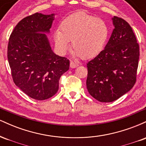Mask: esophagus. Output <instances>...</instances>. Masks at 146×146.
I'll return each instance as SVG.
<instances>
[{
    "label": "esophagus",
    "mask_w": 146,
    "mask_h": 146,
    "mask_svg": "<svg viewBox=\"0 0 146 146\" xmlns=\"http://www.w3.org/2000/svg\"><path fill=\"white\" fill-rule=\"evenodd\" d=\"M78 66H79L78 64L73 62H72V61L71 62H70V67L72 68H75L78 67Z\"/></svg>",
    "instance_id": "obj_1"
}]
</instances>
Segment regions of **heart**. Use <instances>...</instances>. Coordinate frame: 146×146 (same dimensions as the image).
Listing matches in <instances>:
<instances>
[{"label": "heart", "instance_id": "obj_1", "mask_svg": "<svg viewBox=\"0 0 146 146\" xmlns=\"http://www.w3.org/2000/svg\"><path fill=\"white\" fill-rule=\"evenodd\" d=\"M60 30L54 32V41L60 52L65 53L70 47L78 58L90 59L98 56L104 48L110 35L107 23L84 11L70 15L60 24Z\"/></svg>", "mask_w": 146, "mask_h": 146}]
</instances>
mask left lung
<instances>
[{"label":"left lung","mask_w":146,"mask_h":146,"mask_svg":"<svg viewBox=\"0 0 146 146\" xmlns=\"http://www.w3.org/2000/svg\"><path fill=\"white\" fill-rule=\"evenodd\" d=\"M112 21L114 29L104 49L87 64V89L101 102L115 101L131 89L139 59V46L130 25L116 16Z\"/></svg>","instance_id":"left-lung-1"}]
</instances>
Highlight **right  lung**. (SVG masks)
<instances>
[{"label": "right lung", "mask_w": 146, "mask_h": 146, "mask_svg": "<svg viewBox=\"0 0 146 146\" xmlns=\"http://www.w3.org/2000/svg\"><path fill=\"white\" fill-rule=\"evenodd\" d=\"M55 14L36 13L21 20L10 36L7 58L15 84L36 100L53 96L61 75L69 69V60L52 50L46 34Z\"/></svg>", "instance_id": "add662e5"}]
</instances>
